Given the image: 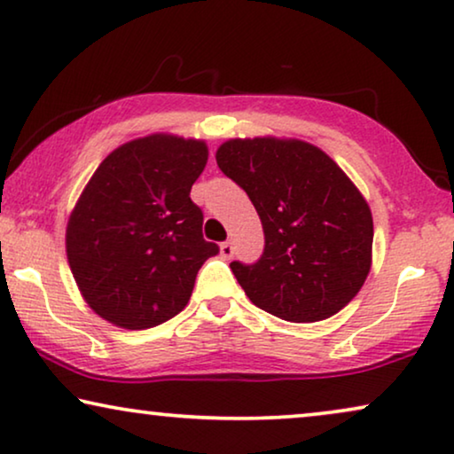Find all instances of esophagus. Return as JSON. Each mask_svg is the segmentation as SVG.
Here are the masks:
<instances>
[{
	"label": "esophagus",
	"mask_w": 454,
	"mask_h": 454,
	"mask_svg": "<svg viewBox=\"0 0 454 454\" xmlns=\"http://www.w3.org/2000/svg\"><path fill=\"white\" fill-rule=\"evenodd\" d=\"M221 256L225 260L233 256V244H231V241H223V244H221Z\"/></svg>",
	"instance_id": "34e87169"
}]
</instances>
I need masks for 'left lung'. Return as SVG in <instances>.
Wrapping results in <instances>:
<instances>
[{
  "label": "left lung",
  "mask_w": 454,
  "mask_h": 454,
  "mask_svg": "<svg viewBox=\"0 0 454 454\" xmlns=\"http://www.w3.org/2000/svg\"><path fill=\"white\" fill-rule=\"evenodd\" d=\"M216 165L246 190L264 229L258 262H231L254 306L289 322L331 318L359 294L374 223L345 171L303 140L233 138Z\"/></svg>",
  "instance_id": "1"
}]
</instances>
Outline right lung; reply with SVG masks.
<instances>
[{
	"label": "right lung",
	"instance_id": "add662e5",
	"mask_svg": "<svg viewBox=\"0 0 454 454\" xmlns=\"http://www.w3.org/2000/svg\"><path fill=\"white\" fill-rule=\"evenodd\" d=\"M208 160L204 140L151 134L107 154L66 229L72 275L92 312L145 331L182 312L219 246L202 238L190 190Z\"/></svg>",
	"mask_w": 454,
	"mask_h": 454
}]
</instances>
